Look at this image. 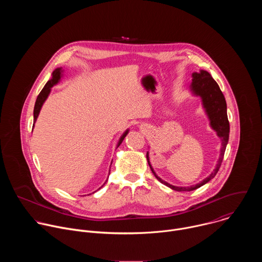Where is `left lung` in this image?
I'll return each instance as SVG.
<instances>
[{
    "label": "left lung",
    "instance_id": "8db88e82",
    "mask_svg": "<svg viewBox=\"0 0 262 262\" xmlns=\"http://www.w3.org/2000/svg\"><path fill=\"white\" fill-rule=\"evenodd\" d=\"M192 77H193V80H192V84H191V90L195 95L201 97L203 107L205 108V112H206L208 119L210 121V126L212 127L213 130L216 132L217 137L221 138V140H222V147H221L220 159L217 161V164H216L213 172L208 177L203 179L201 182H199L195 185H191V186H175V185H172V184L164 181L162 178H160L157 175V173L155 172L154 168L151 167L150 162H149V155L147 152V155H146L147 162H148V165H149V167H150L154 175L162 183L169 186L170 189H172L174 191H178V192H186V191L190 192V191L196 190V189L200 188V186H202L203 184L207 183L210 179H212L216 175V173L221 167V164H222V161L224 158V154H225L226 146H227V143L229 140L230 127H229V121H228V117H227V104H226L225 97H224V94L222 93L219 85L211 78L209 72H207L205 70H200V72H194L192 74Z\"/></svg>",
    "mask_w": 262,
    "mask_h": 262
}]
</instances>
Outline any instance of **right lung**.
<instances>
[{
  "label": "right lung",
  "instance_id": "obj_1",
  "mask_svg": "<svg viewBox=\"0 0 262 262\" xmlns=\"http://www.w3.org/2000/svg\"><path fill=\"white\" fill-rule=\"evenodd\" d=\"M52 76H53L52 79L46 84V86L43 87V89L41 90V92L39 93V95L37 96V99H36V102H35V105H34V123H35L37 117H38V115H39V112H40V110H41V106H42L43 102L46 101V99L48 98V96H49V94H50V92H51V88H52L53 86H55L56 84H58L59 81L61 80L62 68H61V67H60V68H56V69L53 71ZM33 127H34V124H33ZM127 133H128V129L121 136V138H120V140H119V142H118L117 147L122 143V141H123V139L126 137Z\"/></svg>",
  "mask_w": 262,
  "mask_h": 262
}]
</instances>
